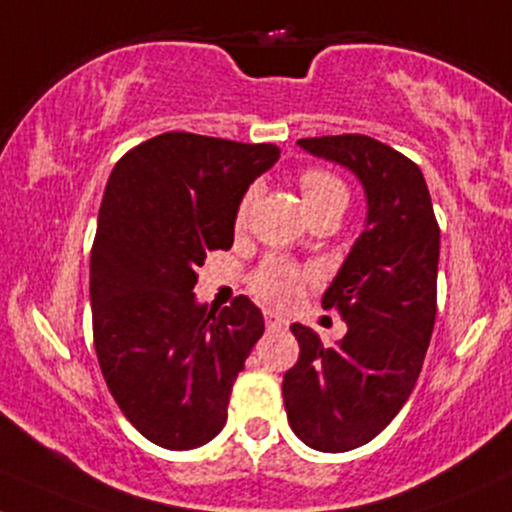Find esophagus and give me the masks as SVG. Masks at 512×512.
<instances>
[{
  "label": "esophagus",
  "instance_id": "34e87169",
  "mask_svg": "<svg viewBox=\"0 0 512 512\" xmlns=\"http://www.w3.org/2000/svg\"><path fill=\"white\" fill-rule=\"evenodd\" d=\"M265 323H267L269 330H286V328H289V318L279 316V313L269 311V308L265 311Z\"/></svg>",
  "mask_w": 512,
  "mask_h": 512
}]
</instances>
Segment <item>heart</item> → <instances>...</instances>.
Masks as SVG:
<instances>
[{
    "mask_svg": "<svg viewBox=\"0 0 512 512\" xmlns=\"http://www.w3.org/2000/svg\"><path fill=\"white\" fill-rule=\"evenodd\" d=\"M299 189L301 199L306 211L323 209V206H345L347 204V187L342 184L340 177H335L328 170H303L299 177ZM252 196L255 189H247L243 199L238 201V209H235V228H243L247 221V211H250ZM306 282V272L286 260H269L267 265H262L260 272L255 277V291L260 299L274 306H286L299 296L301 286Z\"/></svg>",
    "mask_w": 512,
    "mask_h": 512,
    "instance_id": "b5f03b06",
    "label": "heart"
}]
</instances>
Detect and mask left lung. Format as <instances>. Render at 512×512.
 Returning <instances> with one entry per match:
<instances>
[{"label": "left lung", "mask_w": 512, "mask_h": 512, "mask_svg": "<svg viewBox=\"0 0 512 512\" xmlns=\"http://www.w3.org/2000/svg\"><path fill=\"white\" fill-rule=\"evenodd\" d=\"M306 153L347 167L367 196L362 235L325 289L347 333L335 347L294 323L299 362L284 374L291 430L318 452L367 445L411 396L437 313L440 228L415 162L369 136L301 138Z\"/></svg>", "instance_id": "8db88e82"}]
</instances>
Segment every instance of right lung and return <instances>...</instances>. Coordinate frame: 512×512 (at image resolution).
Masks as SVG:
<instances>
[{
  "mask_svg": "<svg viewBox=\"0 0 512 512\" xmlns=\"http://www.w3.org/2000/svg\"><path fill=\"white\" fill-rule=\"evenodd\" d=\"M277 160L272 143L174 131L111 170L89 262L94 350L121 413L155 445L194 449L226 425L265 318L247 296L209 311L196 269L233 245L238 201Z\"/></svg>",
  "mask_w": 512,
  "mask_h": 512,
  "instance_id": "add662e5",
  "label": "right lung"
}]
</instances>
